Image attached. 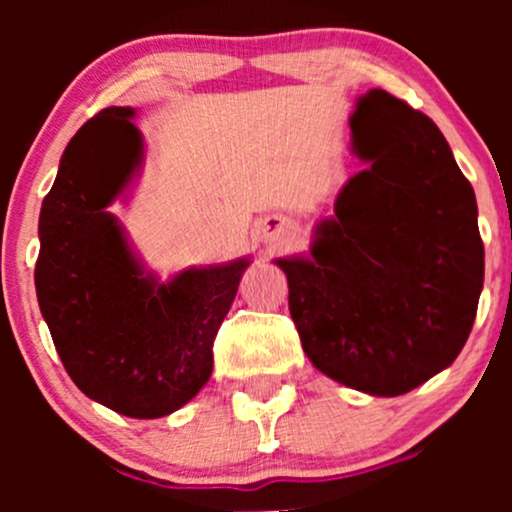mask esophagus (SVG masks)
Instances as JSON below:
<instances>
[{"instance_id": "1", "label": "esophagus", "mask_w": 512, "mask_h": 512, "mask_svg": "<svg viewBox=\"0 0 512 512\" xmlns=\"http://www.w3.org/2000/svg\"><path fill=\"white\" fill-rule=\"evenodd\" d=\"M285 235H287L285 220H265V225H262V237H265V240L277 242Z\"/></svg>"}]
</instances>
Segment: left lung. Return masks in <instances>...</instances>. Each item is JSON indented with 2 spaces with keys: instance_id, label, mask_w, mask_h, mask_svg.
<instances>
[{
  "instance_id": "1",
  "label": "left lung",
  "mask_w": 512,
  "mask_h": 512,
  "mask_svg": "<svg viewBox=\"0 0 512 512\" xmlns=\"http://www.w3.org/2000/svg\"><path fill=\"white\" fill-rule=\"evenodd\" d=\"M347 180L307 255L277 257L304 354L329 379L401 396L461 354L483 289L476 193L436 123L386 91L356 103Z\"/></svg>"
}]
</instances>
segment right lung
<instances>
[{"label":"right lung","mask_w":512,"mask_h":512,"mask_svg":"<svg viewBox=\"0 0 512 512\" xmlns=\"http://www.w3.org/2000/svg\"><path fill=\"white\" fill-rule=\"evenodd\" d=\"M136 108L111 106L66 146L39 215V309L71 381L131 418L188 404L213 374V342L250 257L160 282L108 205L126 198L146 146Z\"/></svg>","instance_id":"1"}]
</instances>
